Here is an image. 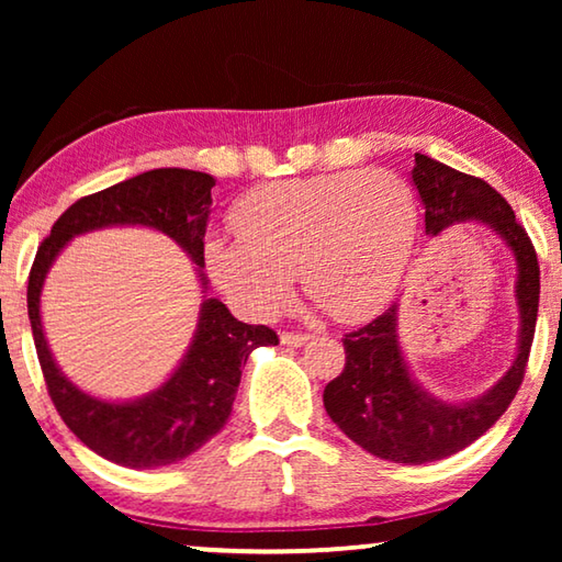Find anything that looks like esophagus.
Returning <instances> with one entry per match:
<instances>
[{
	"label": "esophagus",
	"mask_w": 562,
	"mask_h": 562,
	"mask_svg": "<svg viewBox=\"0 0 562 562\" xmlns=\"http://www.w3.org/2000/svg\"><path fill=\"white\" fill-rule=\"evenodd\" d=\"M307 339L310 335H302V331H282L280 335V341L284 347H302Z\"/></svg>",
	"instance_id": "34e87169"
}]
</instances>
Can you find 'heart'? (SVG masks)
<instances>
[{"label": "heart", "mask_w": 562, "mask_h": 562, "mask_svg": "<svg viewBox=\"0 0 562 562\" xmlns=\"http://www.w3.org/2000/svg\"><path fill=\"white\" fill-rule=\"evenodd\" d=\"M240 237L205 240V268L237 310L270 319L294 272L337 322H364L394 297L418 233L412 186L394 170H335L274 180L233 211Z\"/></svg>", "instance_id": "b5f03b06"}]
</instances>
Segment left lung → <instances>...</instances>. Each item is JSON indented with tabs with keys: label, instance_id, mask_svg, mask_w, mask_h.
<instances>
[{
	"label": "left lung",
	"instance_id": "8db88e82",
	"mask_svg": "<svg viewBox=\"0 0 562 562\" xmlns=\"http://www.w3.org/2000/svg\"><path fill=\"white\" fill-rule=\"evenodd\" d=\"M414 186L426 207V233L439 235L463 221L491 225L516 255L520 339L513 367L501 382L469 404H446L426 394L408 374L396 339V304L345 335V369L325 386V408L351 441L376 459L429 463L465 449L506 414L528 367L536 335L540 268L516 213L486 180L465 176L429 156H414Z\"/></svg>",
	"mask_w": 562,
	"mask_h": 562
}]
</instances>
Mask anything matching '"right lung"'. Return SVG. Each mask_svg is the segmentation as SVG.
<instances>
[{"instance_id":"1","label":"right lung","mask_w":562,"mask_h":562,"mask_svg":"<svg viewBox=\"0 0 562 562\" xmlns=\"http://www.w3.org/2000/svg\"><path fill=\"white\" fill-rule=\"evenodd\" d=\"M213 176L186 168H156L66 207L52 235L36 250L26 288L32 335L46 392L64 424L103 459L128 469H156L186 459L223 429L233 412L243 367L252 349L278 345L274 329L245 325L221 300H205L195 339L180 367L154 394L136 402L111 404L93 398L66 379L46 347L40 294L56 255L74 235L106 225H146L166 233L205 268V225L211 213ZM201 280L205 278L201 272Z\"/></svg>"}]
</instances>
